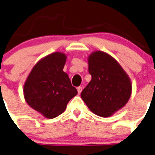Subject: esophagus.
<instances>
[{
  "label": "esophagus",
  "mask_w": 155,
  "mask_h": 155,
  "mask_svg": "<svg viewBox=\"0 0 155 155\" xmlns=\"http://www.w3.org/2000/svg\"><path fill=\"white\" fill-rule=\"evenodd\" d=\"M82 87H77V91H78V94H80L81 92H82Z\"/></svg>",
  "instance_id": "34e87169"
}]
</instances>
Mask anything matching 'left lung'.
Here are the masks:
<instances>
[{
    "label": "left lung",
    "mask_w": 155,
    "mask_h": 155,
    "mask_svg": "<svg viewBox=\"0 0 155 155\" xmlns=\"http://www.w3.org/2000/svg\"><path fill=\"white\" fill-rule=\"evenodd\" d=\"M91 80L81 97L96 115L109 117L123 108L132 91L131 79L118 61L105 52L96 50L87 57Z\"/></svg>",
    "instance_id": "1"
}]
</instances>
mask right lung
Masks as SVG:
<instances>
[{"label": "right lung", "instance_id": "1", "mask_svg": "<svg viewBox=\"0 0 155 155\" xmlns=\"http://www.w3.org/2000/svg\"><path fill=\"white\" fill-rule=\"evenodd\" d=\"M67 55L55 52L41 58L29 73L24 84L26 102L48 119L61 114L78 94L68 75L63 71Z\"/></svg>", "mask_w": 155, "mask_h": 155}]
</instances>
